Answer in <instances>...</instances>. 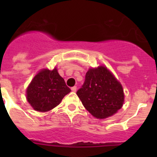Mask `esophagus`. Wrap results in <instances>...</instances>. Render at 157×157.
I'll return each mask as SVG.
<instances>
[{
    "label": "esophagus",
    "instance_id": "34e87169",
    "mask_svg": "<svg viewBox=\"0 0 157 157\" xmlns=\"http://www.w3.org/2000/svg\"><path fill=\"white\" fill-rule=\"evenodd\" d=\"M71 90H72L73 92H76V90H77V86H73V87H71Z\"/></svg>",
    "mask_w": 157,
    "mask_h": 157
}]
</instances>
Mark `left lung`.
Segmentation results:
<instances>
[{
  "instance_id": "1",
  "label": "left lung",
  "mask_w": 157,
  "mask_h": 157,
  "mask_svg": "<svg viewBox=\"0 0 157 157\" xmlns=\"http://www.w3.org/2000/svg\"><path fill=\"white\" fill-rule=\"evenodd\" d=\"M77 95L86 110L97 118L112 116L124 102L122 86L103 66L89 70Z\"/></svg>"
}]
</instances>
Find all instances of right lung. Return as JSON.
<instances>
[{
    "label": "right lung",
    "instance_id": "obj_1",
    "mask_svg": "<svg viewBox=\"0 0 157 157\" xmlns=\"http://www.w3.org/2000/svg\"><path fill=\"white\" fill-rule=\"evenodd\" d=\"M71 92L56 68L45 69L36 74L26 90V98L33 109L48 112L56 107Z\"/></svg>",
    "mask_w": 157,
    "mask_h": 157
}]
</instances>
